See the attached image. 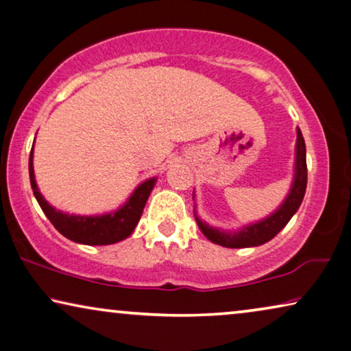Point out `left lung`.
<instances>
[{"mask_svg":"<svg viewBox=\"0 0 351 351\" xmlns=\"http://www.w3.org/2000/svg\"><path fill=\"white\" fill-rule=\"evenodd\" d=\"M298 139L296 149H294V176L293 184L289 188L288 195L280 206L274 210L271 215H267L263 220L255 223H248L237 228L234 231L220 230V228L210 226L209 223L202 221L197 217L196 202H195V220L199 226L202 234H204L210 242L217 245L226 248H247V247H258L263 245L276 237L287 223L291 220V217L298 212L299 206L304 199L307 188V161H306V142H304L301 130L296 128ZM193 199H195V191H193Z\"/></svg>","mask_w":351,"mask_h":351,"instance_id":"8db88e82","label":"left lung"}]
</instances>
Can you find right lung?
<instances>
[{
	"label": "right lung",
	"mask_w": 351,
	"mask_h": 351,
	"mask_svg": "<svg viewBox=\"0 0 351 351\" xmlns=\"http://www.w3.org/2000/svg\"><path fill=\"white\" fill-rule=\"evenodd\" d=\"M33 150L34 144L32 147L28 161L33 195L39 202L45 217L57 228L58 232H62L69 241L84 243V245H110V243L120 242L133 234L136 225L141 220L142 212H144L145 202L149 199L158 177H150V179L144 180L136 186L128 199L119 209L108 213H99V215H75V213L57 210L40 195L36 179H34Z\"/></svg>",
	"instance_id": "add662e5"
}]
</instances>
